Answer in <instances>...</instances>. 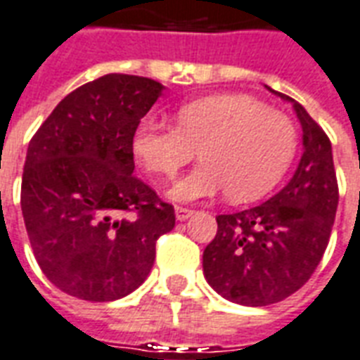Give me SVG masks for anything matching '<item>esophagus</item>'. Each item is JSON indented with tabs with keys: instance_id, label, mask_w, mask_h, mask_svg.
Here are the masks:
<instances>
[{
	"instance_id": "obj_1",
	"label": "esophagus",
	"mask_w": 360,
	"mask_h": 360,
	"mask_svg": "<svg viewBox=\"0 0 360 360\" xmlns=\"http://www.w3.org/2000/svg\"><path fill=\"white\" fill-rule=\"evenodd\" d=\"M174 214H176V220L184 221V220H188L191 214H193V210L191 209H184V207H176L174 209Z\"/></svg>"
}]
</instances>
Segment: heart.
I'll return each mask as SVG.
<instances>
[{"mask_svg":"<svg viewBox=\"0 0 360 360\" xmlns=\"http://www.w3.org/2000/svg\"><path fill=\"white\" fill-rule=\"evenodd\" d=\"M134 153L150 174L172 178L195 158L202 163L180 178L170 199L197 201L226 193L254 201L285 174L296 151V127L286 113L247 94H214L176 110V125L144 119L134 132Z\"/></svg>","mask_w":360,"mask_h":360,"instance_id":"obj_1","label":"heart"}]
</instances>
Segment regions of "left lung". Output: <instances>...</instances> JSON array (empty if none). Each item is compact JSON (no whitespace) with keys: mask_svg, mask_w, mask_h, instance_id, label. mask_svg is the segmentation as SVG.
Here are the masks:
<instances>
[{"mask_svg":"<svg viewBox=\"0 0 360 360\" xmlns=\"http://www.w3.org/2000/svg\"><path fill=\"white\" fill-rule=\"evenodd\" d=\"M275 94L292 102L304 131L298 169L266 202L216 216L218 231L202 252V273L216 292L252 307L277 304L309 281L330 239L340 197L330 139L302 104Z\"/></svg>","mask_w":360,"mask_h":360,"instance_id":"left-lung-1","label":"left lung"}]
</instances>
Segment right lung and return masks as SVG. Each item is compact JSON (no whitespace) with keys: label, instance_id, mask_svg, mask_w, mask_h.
I'll return each mask as SVG.
<instances>
[{"label":"right lung","instance_id":"1","mask_svg":"<svg viewBox=\"0 0 360 360\" xmlns=\"http://www.w3.org/2000/svg\"><path fill=\"white\" fill-rule=\"evenodd\" d=\"M163 85L108 74L70 93L32 136L20 188L30 245L56 288L89 302L136 290L174 207L132 174V140Z\"/></svg>","mask_w":360,"mask_h":360}]
</instances>
